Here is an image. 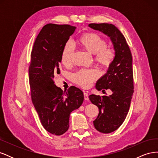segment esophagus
<instances>
[{
  "label": "esophagus",
  "instance_id": "obj_1",
  "mask_svg": "<svg viewBox=\"0 0 158 158\" xmlns=\"http://www.w3.org/2000/svg\"><path fill=\"white\" fill-rule=\"evenodd\" d=\"M84 97L85 100H87V101H88L89 98H88V94L87 93H85V92L84 93Z\"/></svg>",
  "mask_w": 158,
  "mask_h": 158
}]
</instances>
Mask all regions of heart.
I'll return each instance as SVG.
<instances>
[{
  "label": "heart",
  "mask_w": 158,
  "mask_h": 158,
  "mask_svg": "<svg viewBox=\"0 0 158 158\" xmlns=\"http://www.w3.org/2000/svg\"><path fill=\"white\" fill-rule=\"evenodd\" d=\"M80 46L91 54H94L95 60L103 67L108 68L113 63L115 54L107 46L106 40L98 33L89 32L81 35L77 40ZM74 53V47L71 42H66L61 52L60 60L64 66L69 65ZM99 76L95 69H81L73 76L74 82L83 88H88Z\"/></svg>",
  "instance_id": "heart-1"
}]
</instances>
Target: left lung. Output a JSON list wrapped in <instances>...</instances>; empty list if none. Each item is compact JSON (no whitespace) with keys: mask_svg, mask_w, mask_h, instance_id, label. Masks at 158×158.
Here are the masks:
<instances>
[{"mask_svg":"<svg viewBox=\"0 0 158 158\" xmlns=\"http://www.w3.org/2000/svg\"><path fill=\"white\" fill-rule=\"evenodd\" d=\"M89 27L107 35L113 45L115 57L107 73L95 84L98 90L109 89L112 94L90 95L89 100L99 108L94 125L100 132L111 133L120 127L127 115L134 92L132 57L122 33L111 23H89Z\"/></svg>","mask_w":158,"mask_h":158,"instance_id":"1","label":"left lung"}]
</instances>
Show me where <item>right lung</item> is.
<instances>
[{"label":"right lung","mask_w":158,"mask_h":158,"mask_svg":"<svg viewBox=\"0 0 158 158\" xmlns=\"http://www.w3.org/2000/svg\"><path fill=\"white\" fill-rule=\"evenodd\" d=\"M76 28L67 24L45 25L38 34L31 53L29 80L32 102L43 127L56 136L68 131L71 112L84 101L82 90L71 86L63 92L53 80L60 74L63 47Z\"/></svg>","instance_id":"add662e5"}]
</instances>
